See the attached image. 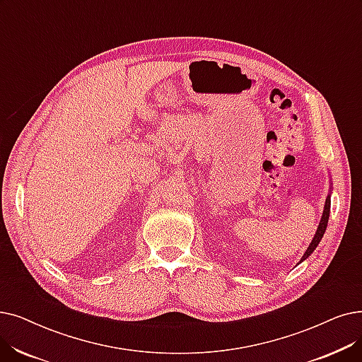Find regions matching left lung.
<instances>
[{"label": "left lung", "instance_id": "1", "mask_svg": "<svg viewBox=\"0 0 362 362\" xmlns=\"http://www.w3.org/2000/svg\"><path fill=\"white\" fill-rule=\"evenodd\" d=\"M332 185V183H329ZM329 191H332V187H329ZM329 206H332V192L328 194V197H327V199H325V206H324V211H322V216H321V220H320V225H318V228H317V232H315V235H313V238H312V243L309 244V247H308V250L305 251V255H303V257L300 259V262H303V260H306L313 251H315V248L318 247V244L321 243V240H322V237H324V233H325V229H327V223H328V216H329Z\"/></svg>", "mask_w": 362, "mask_h": 362}]
</instances>
